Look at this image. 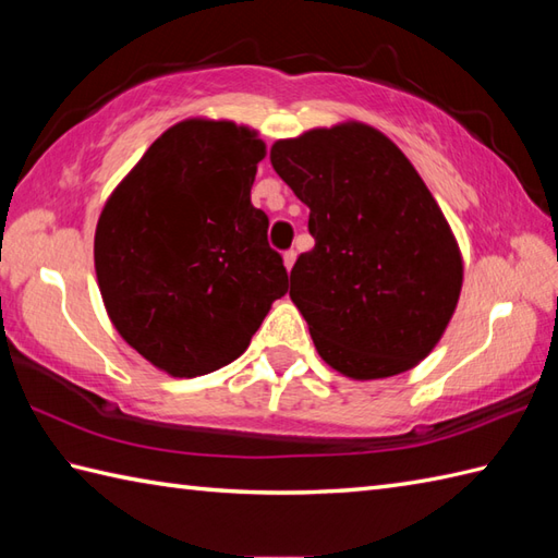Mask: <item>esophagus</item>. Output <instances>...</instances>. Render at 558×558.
<instances>
[{
  "label": "esophagus",
  "instance_id": "34e87169",
  "mask_svg": "<svg viewBox=\"0 0 558 558\" xmlns=\"http://www.w3.org/2000/svg\"><path fill=\"white\" fill-rule=\"evenodd\" d=\"M294 260H298V252H294V248H290V252L282 254V264H286V268H288V270H292Z\"/></svg>",
  "mask_w": 558,
  "mask_h": 558
}]
</instances>
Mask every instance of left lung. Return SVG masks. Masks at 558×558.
<instances>
[{
	"mask_svg": "<svg viewBox=\"0 0 558 558\" xmlns=\"http://www.w3.org/2000/svg\"><path fill=\"white\" fill-rule=\"evenodd\" d=\"M270 162L310 206L316 244L290 272V298L322 360L357 381L417 366L456 312L462 256L405 153L345 122L276 141Z\"/></svg>",
	"mask_w": 558,
	"mask_h": 558,
	"instance_id": "obj_1",
	"label": "left lung"
}]
</instances>
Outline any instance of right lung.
<instances>
[{
  "mask_svg": "<svg viewBox=\"0 0 558 558\" xmlns=\"http://www.w3.org/2000/svg\"><path fill=\"white\" fill-rule=\"evenodd\" d=\"M264 156L254 129L184 120L153 141L100 213L93 256L105 310L170 376L240 357L288 292L268 216L252 206Z\"/></svg>",
  "mask_w": 558,
  "mask_h": 558,
  "instance_id": "1",
  "label": "right lung"
}]
</instances>
